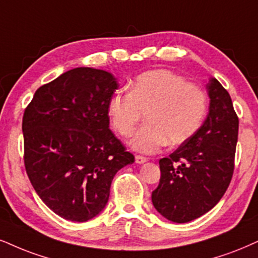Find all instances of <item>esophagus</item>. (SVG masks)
Masks as SVG:
<instances>
[{"instance_id": "esophagus-1", "label": "esophagus", "mask_w": 258, "mask_h": 258, "mask_svg": "<svg viewBox=\"0 0 258 258\" xmlns=\"http://www.w3.org/2000/svg\"><path fill=\"white\" fill-rule=\"evenodd\" d=\"M135 161H136V164H144V163H146V161H147V158L142 157V155H136Z\"/></svg>"}]
</instances>
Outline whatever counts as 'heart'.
Instances as JSON below:
<instances>
[{"label":"heart","mask_w":258,"mask_h":258,"mask_svg":"<svg viewBox=\"0 0 258 258\" xmlns=\"http://www.w3.org/2000/svg\"><path fill=\"white\" fill-rule=\"evenodd\" d=\"M207 111V97L200 86L176 73L158 69L139 75L130 92L117 91L107 105L111 124L122 136H130L142 118L130 146L153 154L168 141L180 145L199 130Z\"/></svg>","instance_id":"b5f03b06"}]
</instances>
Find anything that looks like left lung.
<instances>
[{
	"instance_id": "1",
	"label": "left lung",
	"mask_w": 258,
	"mask_h": 258,
	"mask_svg": "<svg viewBox=\"0 0 258 258\" xmlns=\"http://www.w3.org/2000/svg\"><path fill=\"white\" fill-rule=\"evenodd\" d=\"M207 88L211 104L205 123L172 154L159 160L160 182L152 192L155 209L178 224L211 211L233 176L239 119L230 94L217 79Z\"/></svg>"
}]
</instances>
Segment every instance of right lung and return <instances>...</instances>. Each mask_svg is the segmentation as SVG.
Listing matches in <instances>:
<instances>
[{
  "label": "right lung",
  "mask_w": 258,
  "mask_h": 258,
  "mask_svg": "<svg viewBox=\"0 0 258 258\" xmlns=\"http://www.w3.org/2000/svg\"><path fill=\"white\" fill-rule=\"evenodd\" d=\"M117 87L111 73L81 67L40 86L25 109L28 179L41 201L67 220L99 214L114 174L135 161L109 128L107 105Z\"/></svg>",
  "instance_id": "1"
}]
</instances>
